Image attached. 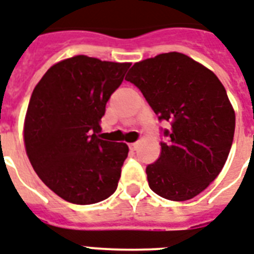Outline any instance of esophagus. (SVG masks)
Here are the masks:
<instances>
[{"label": "esophagus", "instance_id": "obj_1", "mask_svg": "<svg viewBox=\"0 0 254 254\" xmlns=\"http://www.w3.org/2000/svg\"><path fill=\"white\" fill-rule=\"evenodd\" d=\"M129 149H130V150H137V149H138V142H133V144H129Z\"/></svg>", "mask_w": 254, "mask_h": 254}]
</instances>
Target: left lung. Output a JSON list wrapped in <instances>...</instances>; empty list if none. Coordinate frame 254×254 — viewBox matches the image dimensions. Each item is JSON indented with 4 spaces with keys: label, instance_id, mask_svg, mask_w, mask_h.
<instances>
[{
    "label": "left lung",
    "instance_id": "obj_1",
    "mask_svg": "<svg viewBox=\"0 0 254 254\" xmlns=\"http://www.w3.org/2000/svg\"><path fill=\"white\" fill-rule=\"evenodd\" d=\"M125 80L140 89L158 119L172 123L160 157L146 166L150 189L172 201L200 194L225 165L235 135V109L221 81L179 52L135 63Z\"/></svg>",
    "mask_w": 254,
    "mask_h": 254
}]
</instances>
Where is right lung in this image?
Segmentation results:
<instances>
[{"mask_svg":"<svg viewBox=\"0 0 254 254\" xmlns=\"http://www.w3.org/2000/svg\"><path fill=\"white\" fill-rule=\"evenodd\" d=\"M129 66L74 56L50 66L33 90L24 123L26 154L42 183L67 202L96 204L117 189L129 148L98 133L106 102Z\"/></svg>","mask_w":254,"mask_h":254,"instance_id":"obj_1","label":"right lung"}]
</instances>
